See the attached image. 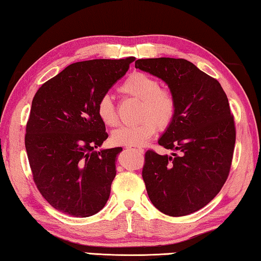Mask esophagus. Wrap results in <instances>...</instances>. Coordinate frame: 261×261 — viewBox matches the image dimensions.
Here are the masks:
<instances>
[{
	"label": "esophagus",
	"mask_w": 261,
	"mask_h": 261,
	"mask_svg": "<svg viewBox=\"0 0 261 261\" xmlns=\"http://www.w3.org/2000/svg\"><path fill=\"white\" fill-rule=\"evenodd\" d=\"M127 149H132V151H136L138 153H144V149L140 147H127Z\"/></svg>",
	"instance_id": "esophagus-1"
}]
</instances>
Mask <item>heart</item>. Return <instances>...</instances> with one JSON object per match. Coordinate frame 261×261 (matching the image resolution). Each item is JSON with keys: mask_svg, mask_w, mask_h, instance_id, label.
I'll return each instance as SVG.
<instances>
[{"mask_svg": "<svg viewBox=\"0 0 261 261\" xmlns=\"http://www.w3.org/2000/svg\"><path fill=\"white\" fill-rule=\"evenodd\" d=\"M120 92L141 101L137 125L122 126L113 132L115 145L127 147L143 146L156 134L173 124L177 115V100L169 90L160 88V83L145 72H134L120 86ZM96 114L105 125L116 126L118 115L113 99L105 94L96 103Z\"/></svg>", "mask_w": 261, "mask_h": 261, "instance_id": "b5f03b06", "label": "heart"}]
</instances>
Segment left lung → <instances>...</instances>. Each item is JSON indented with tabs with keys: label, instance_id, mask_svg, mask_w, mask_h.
<instances>
[{
	"label": "left lung",
	"instance_id": "1",
	"mask_svg": "<svg viewBox=\"0 0 261 261\" xmlns=\"http://www.w3.org/2000/svg\"><path fill=\"white\" fill-rule=\"evenodd\" d=\"M135 65L161 78L177 100L175 121L159 145L178 154L145 153L149 199L169 216L194 213L214 199L230 171L236 129L227 95L216 79L184 59L137 60Z\"/></svg>",
	"mask_w": 261,
	"mask_h": 261
}]
</instances>
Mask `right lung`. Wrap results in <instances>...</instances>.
<instances>
[{"mask_svg": "<svg viewBox=\"0 0 261 261\" xmlns=\"http://www.w3.org/2000/svg\"><path fill=\"white\" fill-rule=\"evenodd\" d=\"M135 60L77 62L34 95L26 124V152L38 190L62 213L87 218L109 199L122 147L95 151L108 138L96 103Z\"/></svg>", "mask_w": 261, "mask_h": 261, "instance_id": "1", "label": "right lung"}]
</instances>
